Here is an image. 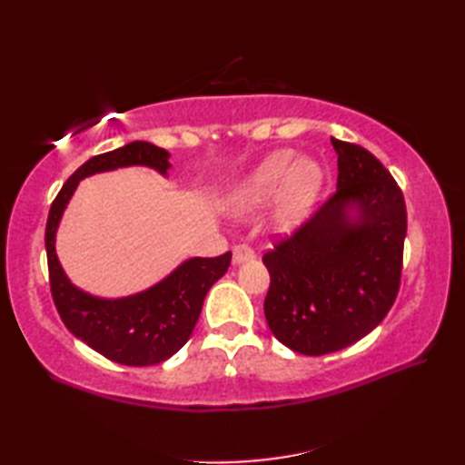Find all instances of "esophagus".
Masks as SVG:
<instances>
[{
	"instance_id": "obj_1",
	"label": "esophagus",
	"mask_w": 465,
	"mask_h": 465,
	"mask_svg": "<svg viewBox=\"0 0 465 465\" xmlns=\"http://www.w3.org/2000/svg\"><path fill=\"white\" fill-rule=\"evenodd\" d=\"M255 258V252L252 245L248 243H238L233 248V263H243V262H252Z\"/></svg>"
}]
</instances>
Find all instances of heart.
Here are the masks:
<instances>
[{
  "label": "heart",
  "mask_w": 465,
  "mask_h": 465,
  "mask_svg": "<svg viewBox=\"0 0 465 465\" xmlns=\"http://www.w3.org/2000/svg\"><path fill=\"white\" fill-rule=\"evenodd\" d=\"M295 159L292 150L270 153L245 180L235 187L233 205L240 212H252L255 207L272 202L280 195V220L293 225L308 212L313 197L322 187V167L308 157Z\"/></svg>",
  "instance_id": "b5f03b06"
}]
</instances>
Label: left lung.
<instances>
[{
  "label": "left lung",
  "mask_w": 465,
  "mask_h": 465,
  "mask_svg": "<svg viewBox=\"0 0 465 465\" xmlns=\"http://www.w3.org/2000/svg\"><path fill=\"white\" fill-rule=\"evenodd\" d=\"M331 145L338 190L263 253L265 320L303 355L343 350L378 328L401 280L408 213L400 185L365 147L335 137Z\"/></svg>",
  "instance_id": "left-lung-1"
}]
</instances>
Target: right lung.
Masks as SVG:
<instances>
[{
  "mask_svg": "<svg viewBox=\"0 0 465 465\" xmlns=\"http://www.w3.org/2000/svg\"><path fill=\"white\" fill-rule=\"evenodd\" d=\"M167 157L165 150L147 142H132L90 157L55 195L45 225L49 288L59 318L75 338L104 358L134 368L162 363L182 350L200 318L205 293L230 268L232 252L187 260L153 288L130 298L102 300L77 290L67 280L55 255V232L69 197L84 177L127 165H147L165 175L170 167Z\"/></svg>",
  "mask_w": 465,
  "mask_h": 465,
  "instance_id": "right-lung-1",
  "label": "right lung"
}]
</instances>
